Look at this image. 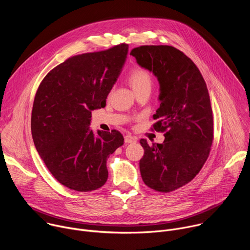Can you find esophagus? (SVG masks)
I'll use <instances>...</instances> for the list:
<instances>
[{"label": "esophagus", "instance_id": "obj_1", "mask_svg": "<svg viewBox=\"0 0 250 250\" xmlns=\"http://www.w3.org/2000/svg\"><path fill=\"white\" fill-rule=\"evenodd\" d=\"M137 138L135 136H132V135H125V144H134V142H136Z\"/></svg>", "mask_w": 250, "mask_h": 250}]
</instances>
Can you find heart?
I'll use <instances>...</instances> for the list:
<instances>
[{"label": "heart", "instance_id": "heart-1", "mask_svg": "<svg viewBox=\"0 0 250 250\" xmlns=\"http://www.w3.org/2000/svg\"><path fill=\"white\" fill-rule=\"evenodd\" d=\"M128 82L134 93L144 89H151L152 86L150 74L142 68H136L131 71L128 76Z\"/></svg>", "mask_w": 250, "mask_h": 250}]
</instances>
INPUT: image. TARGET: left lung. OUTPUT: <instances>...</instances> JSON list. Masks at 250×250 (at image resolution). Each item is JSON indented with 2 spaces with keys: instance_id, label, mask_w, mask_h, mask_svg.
Here are the masks:
<instances>
[{
  "instance_id": "obj_1",
  "label": "left lung",
  "mask_w": 250,
  "mask_h": 250,
  "mask_svg": "<svg viewBox=\"0 0 250 250\" xmlns=\"http://www.w3.org/2000/svg\"><path fill=\"white\" fill-rule=\"evenodd\" d=\"M130 55L158 80L153 128L165 131L162 144L140 139L141 178L149 188L167 193L189 183L209 154L213 125L208 88L195 63L173 46L145 45Z\"/></svg>"
}]
</instances>
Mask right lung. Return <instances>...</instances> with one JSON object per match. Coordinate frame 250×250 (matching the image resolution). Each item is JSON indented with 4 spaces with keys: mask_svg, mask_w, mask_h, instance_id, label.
Wrapping results in <instances>:
<instances>
[{
    "mask_svg": "<svg viewBox=\"0 0 250 250\" xmlns=\"http://www.w3.org/2000/svg\"><path fill=\"white\" fill-rule=\"evenodd\" d=\"M128 45L68 58L53 68L35 94L31 113L33 144L55 179L90 192L108 179L106 158L124 145L118 130L97 133L92 111L105 106L127 57Z\"/></svg>",
    "mask_w": 250,
    "mask_h": 250,
    "instance_id": "right-lung-1",
    "label": "right lung"
}]
</instances>
